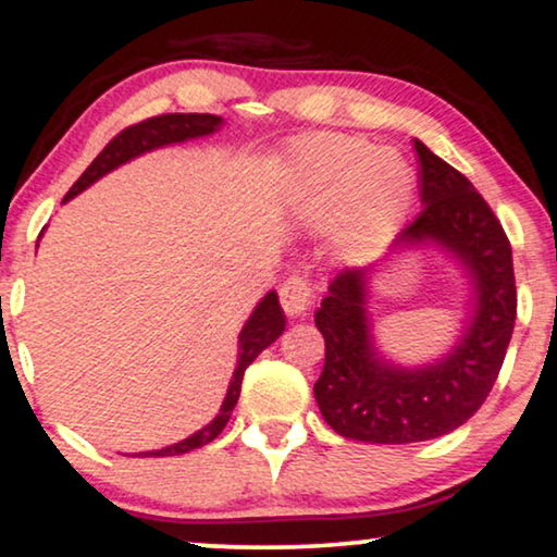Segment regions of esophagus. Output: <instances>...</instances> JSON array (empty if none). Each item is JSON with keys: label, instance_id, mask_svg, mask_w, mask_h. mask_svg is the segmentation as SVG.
Listing matches in <instances>:
<instances>
[{"label": "esophagus", "instance_id": "esophagus-1", "mask_svg": "<svg viewBox=\"0 0 557 557\" xmlns=\"http://www.w3.org/2000/svg\"><path fill=\"white\" fill-rule=\"evenodd\" d=\"M311 304H314V286L307 276H292L281 286V307L292 319L307 317Z\"/></svg>", "mask_w": 557, "mask_h": 557}]
</instances>
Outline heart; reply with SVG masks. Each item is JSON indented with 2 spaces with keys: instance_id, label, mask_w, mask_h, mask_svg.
<instances>
[{
  "instance_id": "b5f03b06",
  "label": "heart",
  "mask_w": 557,
  "mask_h": 557,
  "mask_svg": "<svg viewBox=\"0 0 557 557\" xmlns=\"http://www.w3.org/2000/svg\"><path fill=\"white\" fill-rule=\"evenodd\" d=\"M294 189L311 218L339 212L349 246L375 248L398 231L413 202L416 177L400 151L360 136L322 134L294 149Z\"/></svg>"
}]
</instances>
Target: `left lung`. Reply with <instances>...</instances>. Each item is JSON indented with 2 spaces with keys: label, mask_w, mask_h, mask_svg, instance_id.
<instances>
[{
  "label": "left lung",
  "mask_w": 557,
  "mask_h": 557,
  "mask_svg": "<svg viewBox=\"0 0 557 557\" xmlns=\"http://www.w3.org/2000/svg\"><path fill=\"white\" fill-rule=\"evenodd\" d=\"M423 210L395 240V253L436 248L469 284L461 334L436 360L400 364L377 347L370 299L377 269L342 271L314 322L324 370L314 398L339 436L364 444H416L467 423L490 395L512 339L517 292L512 248L474 185L416 139Z\"/></svg>",
  "instance_id": "8db88e82"
}]
</instances>
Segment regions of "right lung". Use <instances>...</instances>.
I'll use <instances>...</instances> for the list:
<instances>
[{"mask_svg":"<svg viewBox=\"0 0 557 557\" xmlns=\"http://www.w3.org/2000/svg\"><path fill=\"white\" fill-rule=\"evenodd\" d=\"M223 124L225 121L220 116H212V113H164V116H154V119L141 121V124L136 126H128L116 136V139L106 144L101 154L90 162V166L81 174L78 182L67 189L63 202L73 200L75 195H81L83 189H88L94 182L106 177V174L113 170H119L121 164L147 154V151L172 147V144L202 139V136L220 132V126ZM284 330H286V317L278 304V294L269 292L261 301L256 304L253 314L248 317V322L243 324V330L238 334V364H235L231 383H227L225 400L223 406H220L218 416L212 418L208 425H202L200 431H195L193 436L177 441V444L154 448V451H141L136 456H180V454L195 451V448L210 444V441H215L220 436V431L225 429L227 421H231L235 403L240 398V383H243V375H246L248 364L253 362L265 347L273 345V342L284 334Z\"/></svg>","mask_w":557,"mask_h":557,"instance_id":"1","label":"right lung"}]
</instances>
